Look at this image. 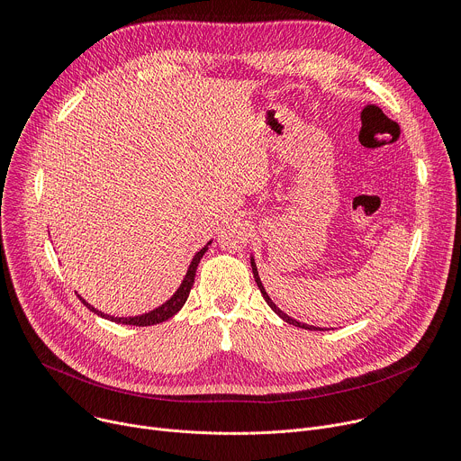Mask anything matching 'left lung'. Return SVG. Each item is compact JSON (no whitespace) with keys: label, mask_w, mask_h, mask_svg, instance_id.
Listing matches in <instances>:
<instances>
[{"label":"left lung","mask_w":461,"mask_h":461,"mask_svg":"<svg viewBox=\"0 0 461 461\" xmlns=\"http://www.w3.org/2000/svg\"><path fill=\"white\" fill-rule=\"evenodd\" d=\"M249 260H251V272H253V277H255V283H257V286H258V290H260V294H262V297H265V301L268 303V306L283 319V321H286V322H290V324H294V326H299V328H304V330H322V328H319V326H312V324H304V322H299V321H295L294 317H290L288 313H285L272 299H270V295H268V292L265 290V285L260 283V277H258V272H257V265H255V258H253V255L249 257Z\"/></svg>","instance_id":"left-lung-1"}]
</instances>
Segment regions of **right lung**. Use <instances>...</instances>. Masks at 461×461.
Here are the masks:
<instances>
[{"instance_id": "1", "label": "right lung", "mask_w": 461, "mask_h": 461, "mask_svg": "<svg viewBox=\"0 0 461 461\" xmlns=\"http://www.w3.org/2000/svg\"><path fill=\"white\" fill-rule=\"evenodd\" d=\"M212 244V240L203 248V249H199L194 253V257L191 258V265L187 267V272H185V276H184V281L180 283V286L176 288V292L164 303V304H160L158 308H155V310H151V312H148V313H142V315H135V317H114V315H109V313H104V312H100V310H96L95 306H91L86 299H82V295H78L80 297V301L91 310V312H95L96 315H100V317H104V319H107V321H113V322H118V324H131V326H151V324H158V322H164V321H167L169 317H173L175 313H178L180 312V308L184 306V303L187 301V297H189V292H191V286H193V283H194V272H196V267H199V262H201V258H203V255L206 253V249H208V246Z\"/></svg>"}]
</instances>
